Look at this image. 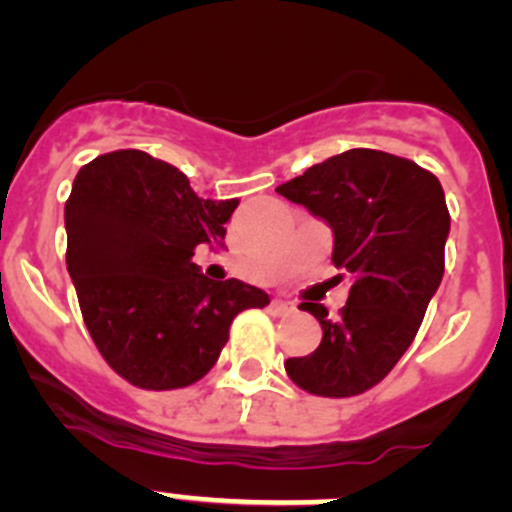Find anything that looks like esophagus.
I'll use <instances>...</instances> for the list:
<instances>
[{
	"instance_id": "1",
	"label": "esophagus",
	"mask_w": 512,
	"mask_h": 512,
	"mask_svg": "<svg viewBox=\"0 0 512 512\" xmlns=\"http://www.w3.org/2000/svg\"><path fill=\"white\" fill-rule=\"evenodd\" d=\"M271 313L273 316H291L293 311H296V306H293V303H288V301H271Z\"/></svg>"
}]
</instances>
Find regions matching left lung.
<instances>
[{"label": "left lung", "mask_w": 512, "mask_h": 512, "mask_svg": "<svg viewBox=\"0 0 512 512\" xmlns=\"http://www.w3.org/2000/svg\"><path fill=\"white\" fill-rule=\"evenodd\" d=\"M276 191L331 226V261L351 278L333 321L318 303H301L323 338L316 351L283 366L313 396H361L401 361L440 286L450 231L443 186L416 161L351 149Z\"/></svg>", "instance_id": "obj_1"}]
</instances>
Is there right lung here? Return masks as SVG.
I'll use <instances>...</instances> for the list:
<instances>
[{
	"mask_svg": "<svg viewBox=\"0 0 512 512\" xmlns=\"http://www.w3.org/2000/svg\"><path fill=\"white\" fill-rule=\"evenodd\" d=\"M239 201L199 199L176 166L139 149L96 156L72 184L67 271L101 358L131 386L174 391L219 361L234 318L268 306L244 281H211L191 258L221 244Z\"/></svg>",
	"mask_w": 512,
	"mask_h": 512,
	"instance_id": "add662e5",
	"label": "right lung"
}]
</instances>
